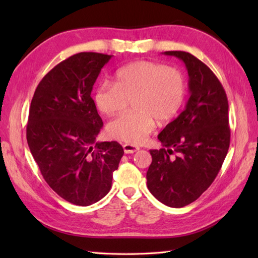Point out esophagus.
<instances>
[{"label": "esophagus", "instance_id": "esophagus-1", "mask_svg": "<svg viewBox=\"0 0 258 258\" xmlns=\"http://www.w3.org/2000/svg\"><path fill=\"white\" fill-rule=\"evenodd\" d=\"M123 148H124L125 154H133V152L139 150V147L133 146V145H128V143H126V145H123Z\"/></svg>", "mask_w": 258, "mask_h": 258}]
</instances>
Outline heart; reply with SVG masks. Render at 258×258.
Returning a JSON list of instances; mask_svg holds the SVG:
<instances>
[{"label":"heart","instance_id":"heart-1","mask_svg":"<svg viewBox=\"0 0 258 258\" xmlns=\"http://www.w3.org/2000/svg\"><path fill=\"white\" fill-rule=\"evenodd\" d=\"M185 98V81L176 68L152 61H135L116 73L115 83L103 82L94 92L95 106L104 115L120 112L132 101L135 111L123 113L107 125L111 138L139 145L155 130L157 119L176 116Z\"/></svg>","mask_w":258,"mask_h":258}]
</instances>
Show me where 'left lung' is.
I'll list each match as a JSON object with an SVG mask.
<instances>
[{"instance_id":"obj_1","label":"left lung","mask_w":258,"mask_h":258,"mask_svg":"<svg viewBox=\"0 0 258 258\" xmlns=\"http://www.w3.org/2000/svg\"><path fill=\"white\" fill-rule=\"evenodd\" d=\"M184 62L189 75L185 109L158 135L150 150L147 186L166 206L180 208L197 200L220 172L230 146L229 103L221 82L187 52L166 51Z\"/></svg>"}]
</instances>
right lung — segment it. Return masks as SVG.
Instances as JSON below:
<instances>
[{
	"label": "right lung",
	"instance_id": "1",
	"mask_svg": "<svg viewBox=\"0 0 258 258\" xmlns=\"http://www.w3.org/2000/svg\"><path fill=\"white\" fill-rule=\"evenodd\" d=\"M111 56L81 52L61 61L43 77L30 103V152L51 189L77 206L108 194L124 155L118 142H97L103 123L91 98Z\"/></svg>",
	"mask_w": 258,
	"mask_h": 258
}]
</instances>
